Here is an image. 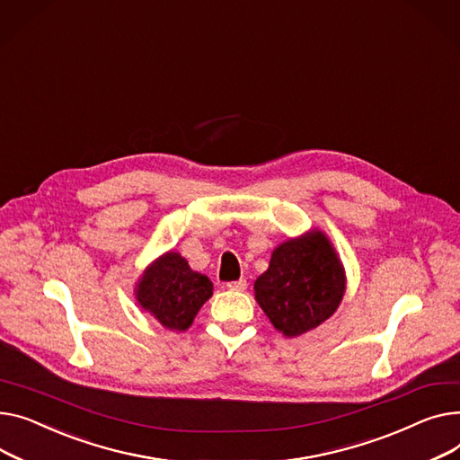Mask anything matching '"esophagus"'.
I'll use <instances>...</instances> for the list:
<instances>
[{
    "label": "esophagus",
    "mask_w": 460,
    "mask_h": 460,
    "mask_svg": "<svg viewBox=\"0 0 460 460\" xmlns=\"http://www.w3.org/2000/svg\"><path fill=\"white\" fill-rule=\"evenodd\" d=\"M226 288L232 289V291H243V289H247V280H245V279H239V280L228 282Z\"/></svg>",
    "instance_id": "1"
}]
</instances>
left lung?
<instances>
[{"instance_id": "left-lung-1", "label": "left lung", "mask_w": 460, "mask_h": 460, "mask_svg": "<svg viewBox=\"0 0 460 460\" xmlns=\"http://www.w3.org/2000/svg\"><path fill=\"white\" fill-rule=\"evenodd\" d=\"M345 286V267L332 241L312 228L273 251L267 271L254 282V296L279 332L296 338L338 310Z\"/></svg>"}]
</instances>
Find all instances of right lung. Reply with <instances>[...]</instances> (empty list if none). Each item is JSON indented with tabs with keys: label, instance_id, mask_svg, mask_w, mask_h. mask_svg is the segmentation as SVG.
Masks as SVG:
<instances>
[{
	"label": "right lung",
	"instance_id": "add662e5",
	"mask_svg": "<svg viewBox=\"0 0 460 460\" xmlns=\"http://www.w3.org/2000/svg\"><path fill=\"white\" fill-rule=\"evenodd\" d=\"M135 301L169 331H187L213 295L211 280L174 251L155 258L135 284Z\"/></svg>",
	"mask_w": 460,
	"mask_h": 460
}]
</instances>
